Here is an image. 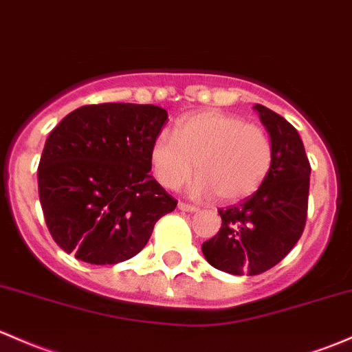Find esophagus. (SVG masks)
I'll return each mask as SVG.
<instances>
[{
    "label": "esophagus",
    "instance_id": "obj_1",
    "mask_svg": "<svg viewBox=\"0 0 352 352\" xmlns=\"http://www.w3.org/2000/svg\"><path fill=\"white\" fill-rule=\"evenodd\" d=\"M179 209L180 210H186V212H197L199 207L192 206V204H187V202H179Z\"/></svg>",
    "mask_w": 352,
    "mask_h": 352
}]
</instances>
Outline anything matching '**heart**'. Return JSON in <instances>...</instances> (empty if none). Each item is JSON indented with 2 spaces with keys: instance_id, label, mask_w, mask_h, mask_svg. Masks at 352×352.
<instances>
[{
  "instance_id": "b5f03b06",
  "label": "heart",
  "mask_w": 352,
  "mask_h": 352,
  "mask_svg": "<svg viewBox=\"0 0 352 352\" xmlns=\"http://www.w3.org/2000/svg\"><path fill=\"white\" fill-rule=\"evenodd\" d=\"M272 162L268 131L223 111L180 118L173 135L160 133L150 148L151 168L165 188H180L195 168V194H216L223 202L253 195L268 177Z\"/></svg>"
}]
</instances>
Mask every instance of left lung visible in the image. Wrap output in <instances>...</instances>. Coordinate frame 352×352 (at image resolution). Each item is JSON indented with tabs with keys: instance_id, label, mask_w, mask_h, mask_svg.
<instances>
[{
	"instance_id": "obj_1",
	"label": "left lung",
	"mask_w": 352,
	"mask_h": 352,
	"mask_svg": "<svg viewBox=\"0 0 352 352\" xmlns=\"http://www.w3.org/2000/svg\"><path fill=\"white\" fill-rule=\"evenodd\" d=\"M254 111L272 136V168L251 197L219 210V232L202 244L209 265L231 275H260L280 263L300 239L309 207L310 164L300 135L275 111Z\"/></svg>"
}]
</instances>
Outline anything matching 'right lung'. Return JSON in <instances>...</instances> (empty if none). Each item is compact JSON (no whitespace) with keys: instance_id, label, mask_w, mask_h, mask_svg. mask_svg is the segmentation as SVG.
I'll use <instances>...</instances> for the list:
<instances>
[{"instance_id":"1","label":"right lung","mask_w":352,"mask_h":352,"mask_svg":"<svg viewBox=\"0 0 352 352\" xmlns=\"http://www.w3.org/2000/svg\"><path fill=\"white\" fill-rule=\"evenodd\" d=\"M166 111L104 102L69 113L38 164V197L54 241L77 260L116 265L145 248L177 201L150 175Z\"/></svg>"}]
</instances>
